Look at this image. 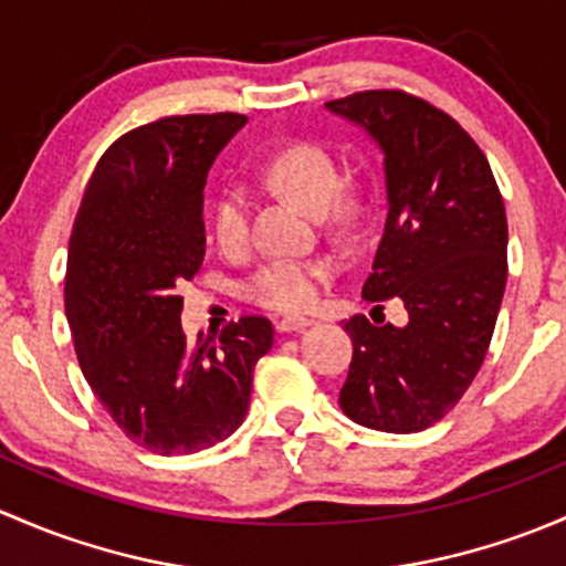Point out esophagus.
<instances>
[{
  "label": "esophagus",
  "mask_w": 566,
  "mask_h": 566,
  "mask_svg": "<svg viewBox=\"0 0 566 566\" xmlns=\"http://www.w3.org/2000/svg\"><path fill=\"white\" fill-rule=\"evenodd\" d=\"M313 322L311 318H305V316H283L281 322H277V329L281 332H300V329H305V326H311Z\"/></svg>",
  "instance_id": "34e87169"
}]
</instances>
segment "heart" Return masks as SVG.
Masks as SVG:
<instances>
[{"label":"heart","instance_id":"heart-1","mask_svg":"<svg viewBox=\"0 0 566 566\" xmlns=\"http://www.w3.org/2000/svg\"><path fill=\"white\" fill-rule=\"evenodd\" d=\"M261 177L291 201L316 212L318 223L337 234L359 231L368 220L373 196L357 174L337 177V160L322 144L294 142L275 149L261 163ZM250 196L242 188H226L214 198L209 226L220 250L234 253L248 240ZM326 264L318 259L266 261L248 283L244 296L270 311H302L313 305Z\"/></svg>","mask_w":566,"mask_h":566}]
</instances>
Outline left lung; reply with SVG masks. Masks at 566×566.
Masks as SVG:
<instances>
[{
	"instance_id": "1",
	"label": "left lung",
	"mask_w": 566,
	"mask_h": 566,
	"mask_svg": "<svg viewBox=\"0 0 566 566\" xmlns=\"http://www.w3.org/2000/svg\"><path fill=\"white\" fill-rule=\"evenodd\" d=\"M384 157L387 220L363 296L403 300L409 322L352 316L340 409L384 433H417L455 409L491 346L506 285V214L485 155L444 111L406 92L326 103Z\"/></svg>"
}]
</instances>
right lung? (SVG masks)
<instances>
[{"mask_svg": "<svg viewBox=\"0 0 566 566\" xmlns=\"http://www.w3.org/2000/svg\"><path fill=\"white\" fill-rule=\"evenodd\" d=\"M242 114L168 116L122 136L97 163L67 253L65 313L86 384L116 424L157 455L229 439L250 406L272 324L244 316L218 343L182 332L203 261V185Z\"/></svg>", "mask_w": 566, "mask_h": 566, "instance_id": "obj_1", "label": "right lung"}]
</instances>
